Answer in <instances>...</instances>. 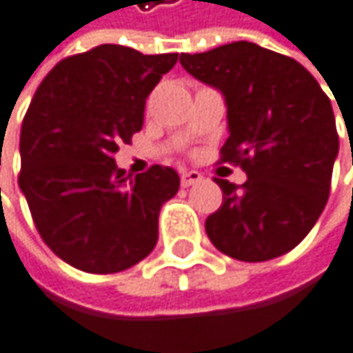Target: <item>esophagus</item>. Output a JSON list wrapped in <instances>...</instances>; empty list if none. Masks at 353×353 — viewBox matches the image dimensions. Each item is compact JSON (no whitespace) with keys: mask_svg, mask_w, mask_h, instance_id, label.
Returning a JSON list of instances; mask_svg holds the SVG:
<instances>
[{"mask_svg":"<svg viewBox=\"0 0 353 353\" xmlns=\"http://www.w3.org/2000/svg\"><path fill=\"white\" fill-rule=\"evenodd\" d=\"M203 180V175L199 171H184L182 173V186L188 188V186H194Z\"/></svg>","mask_w":353,"mask_h":353,"instance_id":"34e87169","label":"esophagus"}]
</instances>
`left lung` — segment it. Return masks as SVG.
Returning a JSON list of instances; mask_svg holds the SVG:
<instances>
[{"mask_svg": "<svg viewBox=\"0 0 353 353\" xmlns=\"http://www.w3.org/2000/svg\"><path fill=\"white\" fill-rule=\"evenodd\" d=\"M180 62L221 92L230 134L221 161L247 173L241 188L215 180L223 203L205 221L209 241L241 261L289 253L329 199L339 154L329 96L297 60L251 41L182 54Z\"/></svg>", "mask_w": 353, "mask_h": 353, "instance_id": "obj_1", "label": "left lung"}]
</instances>
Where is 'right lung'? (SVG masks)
Instances as JSON below:
<instances>
[{"label":"right lung","instance_id":"right-lung-1","mask_svg":"<svg viewBox=\"0 0 353 353\" xmlns=\"http://www.w3.org/2000/svg\"><path fill=\"white\" fill-rule=\"evenodd\" d=\"M178 54L146 56L102 43L58 62L20 130V190L46 245L72 268L114 274L159 239V211L180 175L154 165L130 178L114 163L144 125L148 94Z\"/></svg>","mask_w":353,"mask_h":353}]
</instances>
